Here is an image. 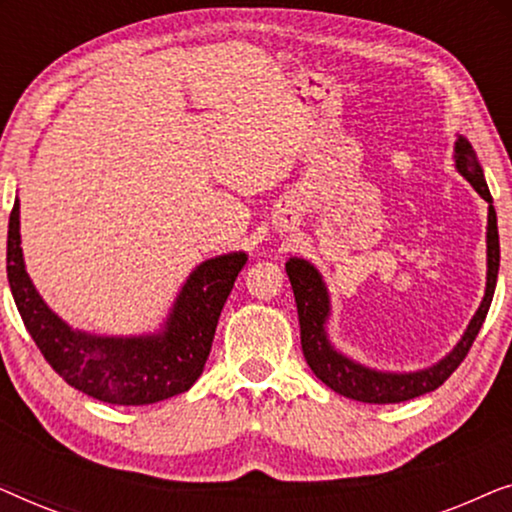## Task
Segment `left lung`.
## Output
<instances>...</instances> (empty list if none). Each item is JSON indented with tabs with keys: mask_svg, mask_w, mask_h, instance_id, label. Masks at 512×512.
<instances>
[{
	"mask_svg": "<svg viewBox=\"0 0 512 512\" xmlns=\"http://www.w3.org/2000/svg\"><path fill=\"white\" fill-rule=\"evenodd\" d=\"M454 160H457V170L461 172L468 184L482 195V200L489 202V216H487V289L485 298L475 312V317L468 324L466 333L461 335L457 347L438 361L436 366L417 370V373H382V370H373L361 366L338 349L331 345L326 333V321L331 314V300H328V291L324 279H321L319 270L312 263L303 261V258H289L286 263V275H289L293 296H296L298 307V321H300V345H303V354L307 366L312 373L319 377L326 387H331L335 394L354 398L361 403H403L410 398H417L429 391L438 389L459 363L466 359L468 349L473 347L475 335L480 333L482 321H485L489 305H492L496 277H499V228H496V212L492 205V193L482 174V167L475 158L473 146L468 139L459 137L454 144Z\"/></svg>",
	"mask_w": 512,
	"mask_h": 512,
	"instance_id": "1",
	"label": "left lung"
}]
</instances>
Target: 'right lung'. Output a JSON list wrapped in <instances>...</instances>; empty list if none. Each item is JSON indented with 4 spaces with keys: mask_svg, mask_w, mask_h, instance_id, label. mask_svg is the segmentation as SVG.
<instances>
[{
    "mask_svg": "<svg viewBox=\"0 0 512 512\" xmlns=\"http://www.w3.org/2000/svg\"><path fill=\"white\" fill-rule=\"evenodd\" d=\"M247 263L244 251L209 258L191 272L163 331L107 338L74 331L34 289L20 249V205L13 202L6 240V275L39 352L67 384L111 405H149L184 394L202 375L221 310Z\"/></svg>",
    "mask_w": 512,
    "mask_h": 512,
    "instance_id": "add662e5",
    "label": "right lung"
}]
</instances>
